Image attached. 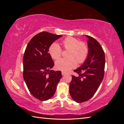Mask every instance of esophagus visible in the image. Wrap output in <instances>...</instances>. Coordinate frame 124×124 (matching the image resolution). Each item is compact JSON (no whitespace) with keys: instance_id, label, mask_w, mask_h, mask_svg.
I'll return each instance as SVG.
<instances>
[{"instance_id":"1","label":"esophagus","mask_w":124,"mask_h":124,"mask_svg":"<svg viewBox=\"0 0 124 124\" xmlns=\"http://www.w3.org/2000/svg\"><path fill=\"white\" fill-rule=\"evenodd\" d=\"M62 76H63V75H65V74H66V72H63V71H62Z\"/></svg>"}]
</instances>
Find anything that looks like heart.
<instances>
[{
    "instance_id": "obj_1",
    "label": "heart",
    "mask_w": 124,
    "mask_h": 124,
    "mask_svg": "<svg viewBox=\"0 0 124 124\" xmlns=\"http://www.w3.org/2000/svg\"><path fill=\"white\" fill-rule=\"evenodd\" d=\"M63 47L70 50L68 54V58H61L55 62L56 69L67 72L76 68L77 62L83 63L87 59L89 53V47L85 42H80L73 37H67L62 41ZM49 53L54 59H58L62 54V49L58 43L54 42L49 47Z\"/></svg>"
}]
</instances>
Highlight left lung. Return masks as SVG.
I'll use <instances>...</instances> for the list:
<instances>
[{
    "label": "left lung",
    "mask_w": 124,
    "mask_h": 124,
    "mask_svg": "<svg viewBox=\"0 0 124 124\" xmlns=\"http://www.w3.org/2000/svg\"><path fill=\"white\" fill-rule=\"evenodd\" d=\"M85 36L88 39L89 53L83 64L74 70L78 76H72L69 86L70 96L78 103L87 101L94 95L104 73L105 55L102 47L95 39Z\"/></svg>",
    "instance_id": "left-lung-1"
}]
</instances>
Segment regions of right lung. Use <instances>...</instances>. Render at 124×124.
I'll return each instance as SVG.
<instances>
[{"label":"right lung","instance_id":"add662e5","mask_svg":"<svg viewBox=\"0 0 124 124\" xmlns=\"http://www.w3.org/2000/svg\"><path fill=\"white\" fill-rule=\"evenodd\" d=\"M43 31L29 41L23 56V78L31 94L41 101L52 98L62 77L61 71L51 70L54 63L48 53L53 42L61 38Z\"/></svg>","mask_w":124,"mask_h":124}]
</instances>
